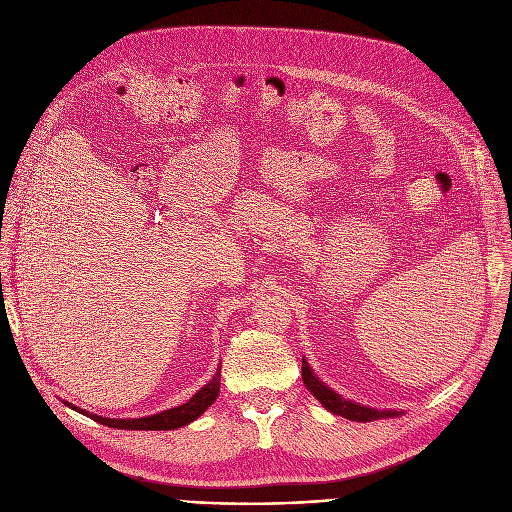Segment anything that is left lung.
<instances>
[{
	"label": "left lung",
	"mask_w": 512,
	"mask_h": 512,
	"mask_svg": "<svg viewBox=\"0 0 512 512\" xmlns=\"http://www.w3.org/2000/svg\"><path fill=\"white\" fill-rule=\"evenodd\" d=\"M303 382L307 386V390L324 405L330 413L340 415L344 419L351 421H375V419H388V417H398L402 411H378L371 407H363L359 402L346 400L340 394H336L332 388H328L324 382H321L317 375L313 373V369L309 367V363L303 359Z\"/></svg>",
	"instance_id": "1"
}]
</instances>
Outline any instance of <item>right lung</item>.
Segmentation results:
<instances>
[{
	"mask_svg": "<svg viewBox=\"0 0 512 512\" xmlns=\"http://www.w3.org/2000/svg\"><path fill=\"white\" fill-rule=\"evenodd\" d=\"M220 371H215L213 378L191 398L186 400L184 405L180 407H174V409H168V411H161L157 415H149V417H139V419H110V417H101V415H93L89 411H83L78 407H72L70 402H66V407L83 413L91 419H95L97 423L101 425H107V427H118V429H151V432H166V429H178L182 425H188L193 423L197 417H201L207 407H211L215 398L220 396Z\"/></svg>",
	"mask_w": 512,
	"mask_h": 512,
	"instance_id": "right-lung-1",
	"label": "right lung"
}]
</instances>
